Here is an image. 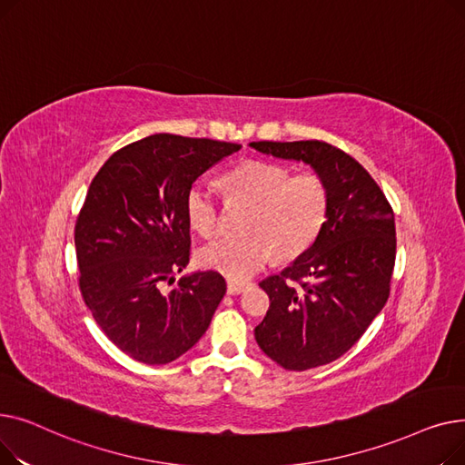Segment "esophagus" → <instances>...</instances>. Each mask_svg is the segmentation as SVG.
I'll list each match as a JSON object with an SVG mask.
<instances>
[{
    "instance_id": "esophagus-1",
    "label": "esophagus",
    "mask_w": 465,
    "mask_h": 465,
    "mask_svg": "<svg viewBox=\"0 0 465 465\" xmlns=\"http://www.w3.org/2000/svg\"><path fill=\"white\" fill-rule=\"evenodd\" d=\"M249 288V282H239V281H228V294L237 296L241 292H245Z\"/></svg>"
}]
</instances>
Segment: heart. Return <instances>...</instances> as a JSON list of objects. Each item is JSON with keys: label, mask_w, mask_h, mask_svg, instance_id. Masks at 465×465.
<instances>
[{"label": "heart", "mask_w": 465, "mask_h": 465, "mask_svg": "<svg viewBox=\"0 0 465 465\" xmlns=\"http://www.w3.org/2000/svg\"><path fill=\"white\" fill-rule=\"evenodd\" d=\"M220 184L232 200L251 205L242 223L245 237L218 239L203 247L198 260L203 267L233 281L252 277L270 262L294 260L312 247L328 220L330 192L314 173L292 175L288 169L263 160H247L226 171ZM188 224L202 237L218 230V205L202 184L186 192Z\"/></svg>", "instance_id": "b5f03b06"}]
</instances>
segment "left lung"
Returning <instances> with one entry per match:
<instances>
[{
	"instance_id": "8db88e82",
	"label": "left lung",
	"mask_w": 465,
	"mask_h": 465,
	"mask_svg": "<svg viewBox=\"0 0 465 465\" xmlns=\"http://www.w3.org/2000/svg\"><path fill=\"white\" fill-rule=\"evenodd\" d=\"M262 154L307 163L330 192L324 230L312 247L260 282L270 309L258 347L290 371L343 356L382 311L396 262L394 213L354 158L322 141H252Z\"/></svg>"
}]
</instances>
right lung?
Masks as SVG:
<instances>
[{"label": "right lung", "mask_w": 465, "mask_h": 465, "mask_svg": "<svg viewBox=\"0 0 465 465\" xmlns=\"http://www.w3.org/2000/svg\"><path fill=\"white\" fill-rule=\"evenodd\" d=\"M239 149L154 134L114 153L88 188L75 226L81 294L97 326L137 361L163 365L188 352L226 294L218 272L177 284L175 275L190 262L186 192Z\"/></svg>", "instance_id": "right-lung-1"}]
</instances>
